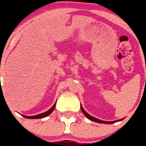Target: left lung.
Returning a JSON list of instances; mask_svg holds the SVG:
<instances>
[{
	"label": "left lung",
	"instance_id": "left-lung-1",
	"mask_svg": "<svg viewBox=\"0 0 146 146\" xmlns=\"http://www.w3.org/2000/svg\"><path fill=\"white\" fill-rule=\"evenodd\" d=\"M80 108H81V110L82 111V113L84 114V115L85 116V117H87L88 119H89L90 120L92 121H95V122H98V123H115V122H117V121H120L123 120V119H119V120H117V121H102V120H100V119L95 118V117H92V116H90V114H88V113L86 112V111L84 110V109L82 108V106H80Z\"/></svg>",
	"mask_w": 146,
	"mask_h": 146
}]
</instances>
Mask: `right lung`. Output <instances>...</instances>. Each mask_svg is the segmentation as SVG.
Masks as SVG:
<instances>
[{
  "label": "right lung",
  "instance_id": "obj_1",
  "mask_svg": "<svg viewBox=\"0 0 146 146\" xmlns=\"http://www.w3.org/2000/svg\"><path fill=\"white\" fill-rule=\"evenodd\" d=\"M55 106H56V103L54 104V106H53V107H51L50 110H48V111H45V112H44V113H42V114H37V115L31 116V117H28V116H25V115H22V116H23V117H25V118H27V119H42V118H44V117H47V116L49 115L50 114H51V112L54 111V108H55Z\"/></svg>",
  "mask_w": 146,
  "mask_h": 146
}]
</instances>
